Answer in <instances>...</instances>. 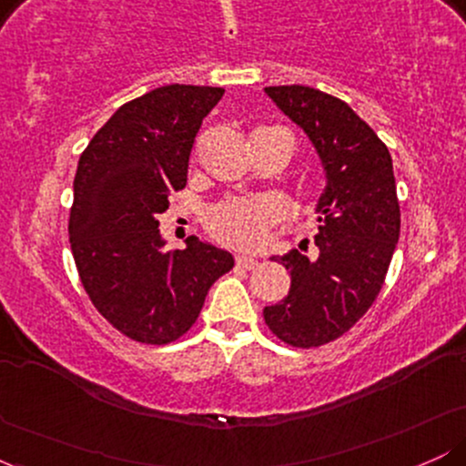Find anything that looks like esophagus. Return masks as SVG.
<instances>
[{
    "label": "esophagus",
    "mask_w": 466,
    "mask_h": 466,
    "mask_svg": "<svg viewBox=\"0 0 466 466\" xmlns=\"http://www.w3.org/2000/svg\"><path fill=\"white\" fill-rule=\"evenodd\" d=\"M237 265L249 271V269H256V267H258V260L251 258V256H237Z\"/></svg>",
    "instance_id": "34e87169"
}]
</instances>
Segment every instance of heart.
<instances>
[{
	"mask_svg": "<svg viewBox=\"0 0 466 466\" xmlns=\"http://www.w3.org/2000/svg\"><path fill=\"white\" fill-rule=\"evenodd\" d=\"M280 218V206L260 197L218 201L206 212V229L218 243L234 249H256L267 229Z\"/></svg>",
	"mask_w": 466,
	"mask_h": 466,
	"instance_id": "obj_1",
	"label": "heart"
}]
</instances>
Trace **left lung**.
Here are the masks:
<instances>
[{"instance_id":"obj_1","label":"left lung","mask_w":466,"mask_h":466,"mask_svg":"<svg viewBox=\"0 0 466 466\" xmlns=\"http://www.w3.org/2000/svg\"><path fill=\"white\" fill-rule=\"evenodd\" d=\"M265 92L302 127L329 179L318 203V256L293 249L271 258L289 269L291 289L265 307V324L293 349H318L349 333L386 282L400 234L392 157L344 100L304 85Z\"/></svg>"}]
</instances>
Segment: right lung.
<instances>
[{"instance_id":"obj_1","label":"right lung","mask_w":466,"mask_h":466,"mask_svg":"<svg viewBox=\"0 0 466 466\" xmlns=\"http://www.w3.org/2000/svg\"><path fill=\"white\" fill-rule=\"evenodd\" d=\"M223 94L153 89L122 105L78 159L69 243L80 282L106 322L140 344L188 333L210 287L234 267L229 251L195 237L166 251L157 221L186 188L192 144Z\"/></svg>"}]
</instances>
